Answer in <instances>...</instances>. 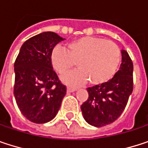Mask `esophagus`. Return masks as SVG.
Returning <instances> with one entry per match:
<instances>
[{
  "label": "esophagus",
  "instance_id": "34e87169",
  "mask_svg": "<svg viewBox=\"0 0 148 148\" xmlns=\"http://www.w3.org/2000/svg\"><path fill=\"white\" fill-rule=\"evenodd\" d=\"M67 91H68V92H75V91H76V89L71 88V87H68V88H67Z\"/></svg>",
  "mask_w": 148,
  "mask_h": 148
}]
</instances>
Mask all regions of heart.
Returning a JSON list of instances; mask_svg holds the SVG:
<instances>
[{"instance_id": "1", "label": "heart", "mask_w": 148, "mask_h": 148, "mask_svg": "<svg viewBox=\"0 0 148 148\" xmlns=\"http://www.w3.org/2000/svg\"><path fill=\"white\" fill-rule=\"evenodd\" d=\"M120 61L121 52L117 45L93 37L69 43L67 50L55 46L50 52L51 65L59 74L67 73L77 63L78 70L62 77V80L71 86H80L87 80L94 86L108 82L116 73Z\"/></svg>"}]
</instances>
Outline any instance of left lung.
I'll use <instances>...</instances> for the list:
<instances>
[{
	"label": "left lung",
	"instance_id": "1",
	"mask_svg": "<svg viewBox=\"0 0 148 148\" xmlns=\"http://www.w3.org/2000/svg\"><path fill=\"white\" fill-rule=\"evenodd\" d=\"M121 52L119 70L108 82L88 87V99L80 106L84 119L92 126L103 127L115 122L133 92V62L126 50Z\"/></svg>",
	"mask_w": 148,
	"mask_h": 148
}]
</instances>
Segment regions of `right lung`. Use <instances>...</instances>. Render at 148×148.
Masks as SVG:
<instances>
[{
  "label": "right lung",
  "instance_id": "right-lung-1",
  "mask_svg": "<svg viewBox=\"0 0 148 148\" xmlns=\"http://www.w3.org/2000/svg\"><path fill=\"white\" fill-rule=\"evenodd\" d=\"M65 40L45 32L26 40L15 60L14 94L23 116L35 123L51 121L57 114L67 88L50 62L52 49Z\"/></svg>",
  "mask_w": 148,
  "mask_h": 148
}]
</instances>
